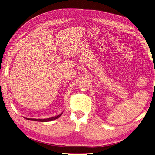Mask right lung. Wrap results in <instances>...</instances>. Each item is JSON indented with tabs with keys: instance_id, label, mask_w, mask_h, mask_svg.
<instances>
[{
	"instance_id": "1",
	"label": "right lung",
	"mask_w": 155,
	"mask_h": 155,
	"mask_svg": "<svg viewBox=\"0 0 155 155\" xmlns=\"http://www.w3.org/2000/svg\"><path fill=\"white\" fill-rule=\"evenodd\" d=\"M62 113H61L60 115H59L56 117H54L45 118V119H35V118H26V119L29 120H32V121H37V122H49V121H52V120H54L58 118L60 116L62 115Z\"/></svg>"
}]
</instances>
